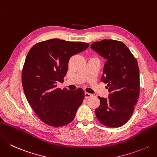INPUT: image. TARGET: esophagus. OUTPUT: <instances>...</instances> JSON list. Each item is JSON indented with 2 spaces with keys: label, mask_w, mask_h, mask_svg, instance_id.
<instances>
[{
  "label": "esophagus",
  "mask_w": 157,
  "mask_h": 157,
  "mask_svg": "<svg viewBox=\"0 0 157 157\" xmlns=\"http://www.w3.org/2000/svg\"><path fill=\"white\" fill-rule=\"evenodd\" d=\"M91 96H92L91 94L88 93H86V92H85V93H84V97H85V99H88V98H90Z\"/></svg>",
  "instance_id": "34e87169"
}]
</instances>
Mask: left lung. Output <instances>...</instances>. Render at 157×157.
<instances>
[{"mask_svg": "<svg viewBox=\"0 0 157 157\" xmlns=\"http://www.w3.org/2000/svg\"><path fill=\"white\" fill-rule=\"evenodd\" d=\"M90 48L107 60L101 81L107 84L108 99L99 97L95 109L99 121L109 127H121L134 111L140 94V70L137 60L121 41L104 39Z\"/></svg>", "mask_w": 157, "mask_h": 157, "instance_id": "obj_1", "label": "left lung"}]
</instances>
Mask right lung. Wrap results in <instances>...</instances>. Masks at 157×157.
Here are the masks:
<instances>
[{
    "label": "right lung",
    "instance_id": "add662e5",
    "mask_svg": "<svg viewBox=\"0 0 157 157\" xmlns=\"http://www.w3.org/2000/svg\"><path fill=\"white\" fill-rule=\"evenodd\" d=\"M89 44L52 39L33 45L28 53L21 82L28 102L41 121L60 127L74 119L84 99L82 88L76 90L57 88L63 82L70 58L84 51Z\"/></svg>",
    "mask_w": 157,
    "mask_h": 157
}]
</instances>
